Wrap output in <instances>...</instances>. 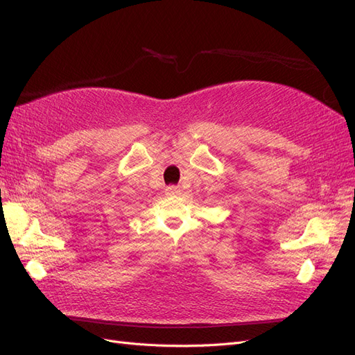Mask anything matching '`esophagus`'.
Segmentation results:
<instances>
[{"instance_id":"esophagus-1","label":"esophagus","mask_w":355,"mask_h":355,"mask_svg":"<svg viewBox=\"0 0 355 355\" xmlns=\"http://www.w3.org/2000/svg\"><path fill=\"white\" fill-rule=\"evenodd\" d=\"M166 194H167L168 197H175V196H179V194H180V189H179L178 187H168V188L166 189Z\"/></svg>"}]
</instances>
